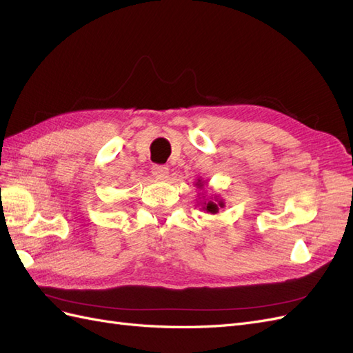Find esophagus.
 Instances as JSON below:
<instances>
[{"label":"esophagus","mask_w":353,"mask_h":353,"mask_svg":"<svg viewBox=\"0 0 353 353\" xmlns=\"http://www.w3.org/2000/svg\"><path fill=\"white\" fill-rule=\"evenodd\" d=\"M152 172H153V175H154L156 178L163 179V178H166L168 174H169V168H168V166H163V165H154L153 169H152Z\"/></svg>","instance_id":"1"}]
</instances>
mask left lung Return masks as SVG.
Listing matches in <instances>:
<instances>
[{
	"mask_svg": "<svg viewBox=\"0 0 353 353\" xmlns=\"http://www.w3.org/2000/svg\"><path fill=\"white\" fill-rule=\"evenodd\" d=\"M208 183H205V181H201V179H197V183L194 184L199 190H203L205 188V185H206ZM201 197H199L200 199V201H197L199 205H201V210H205V212H208V213H212V215H215V213H218L219 212V209L221 208H223L225 206V203H223V200L222 199H219V196H210V197H206L205 194H200Z\"/></svg>",
	"mask_w": 353,
	"mask_h": 353,
	"instance_id": "1",
	"label": "left lung"
}]
</instances>
